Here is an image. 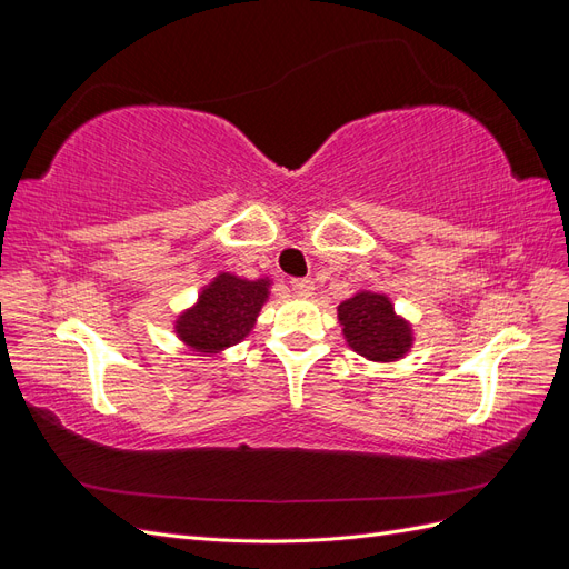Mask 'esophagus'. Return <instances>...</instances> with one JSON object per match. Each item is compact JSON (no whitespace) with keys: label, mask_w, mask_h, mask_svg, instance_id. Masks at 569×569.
I'll return each instance as SVG.
<instances>
[{"label":"esophagus","mask_w":569,"mask_h":569,"mask_svg":"<svg viewBox=\"0 0 569 569\" xmlns=\"http://www.w3.org/2000/svg\"><path fill=\"white\" fill-rule=\"evenodd\" d=\"M289 287H291V291H295V295H299V297H311L313 289H316L313 280H308V278H295V280L289 282Z\"/></svg>","instance_id":"esophagus-1"}]
</instances>
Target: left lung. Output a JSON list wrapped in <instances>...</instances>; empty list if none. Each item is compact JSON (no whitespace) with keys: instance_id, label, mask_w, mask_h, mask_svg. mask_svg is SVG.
<instances>
[{"instance_id":"8db88e82","label":"left lung","mask_w":569,"mask_h":569,"mask_svg":"<svg viewBox=\"0 0 569 569\" xmlns=\"http://www.w3.org/2000/svg\"><path fill=\"white\" fill-rule=\"evenodd\" d=\"M339 320L349 347L370 360H396L410 347L408 325L382 295L360 291L339 306Z\"/></svg>"}]
</instances>
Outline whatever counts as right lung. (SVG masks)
I'll use <instances>...</instances> for the list:
<instances>
[{"instance_id": "add662e5", "label": "right lung", "mask_w": 569, "mask_h": 569, "mask_svg": "<svg viewBox=\"0 0 569 569\" xmlns=\"http://www.w3.org/2000/svg\"><path fill=\"white\" fill-rule=\"evenodd\" d=\"M268 297V282L220 274L203 289L199 303L178 320V335L201 353H213L242 341Z\"/></svg>"}]
</instances>
